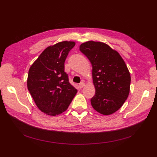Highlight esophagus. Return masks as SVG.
Wrapping results in <instances>:
<instances>
[{
    "label": "esophagus",
    "mask_w": 157,
    "mask_h": 157,
    "mask_svg": "<svg viewBox=\"0 0 157 157\" xmlns=\"http://www.w3.org/2000/svg\"><path fill=\"white\" fill-rule=\"evenodd\" d=\"M85 84L84 83H81L79 85V86L80 88H83V87L85 86Z\"/></svg>",
    "instance_id": "1"
}]
</instances>
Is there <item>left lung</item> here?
I'll list each match as a JSON object with an SVG mask.
<instances>
[{"mask_svg":"<svg viewBox=\"0 0 157 157\" xmlns=\"http://www.w3.org/2000/svg\"><path fill=\"white\" fill-rule=\"evenodd\" d=\"M79 50L90 61L95 94L91 99L95 110L105 115L117 112L130 90L131 76L119 53L103 42L88 41Z\"/></svg>","mask_w":157,"mask_h":157,"instance_id":"left-lung-1","label":"left lung"}]
</instances>
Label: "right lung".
Masks as SVG:
<instances>
[{
    "instance_id": "obj_1",
    "label": "right lung",
    "mask_w": 157,
    "mask_h": 157,
    "mask_svg": "<svg viewBox=\"0 0 157 157\" xmlns=\"http://www.w3.org/2000/svg\"><path fill=\"white\" fill-rule=\"evenodd\" d=\"M75 44L63 41L49 46L29 68L28 88L39 110L46 115L64 112L78 92L64 71L65 59Z\"/></svg>"
}]
</instances>
